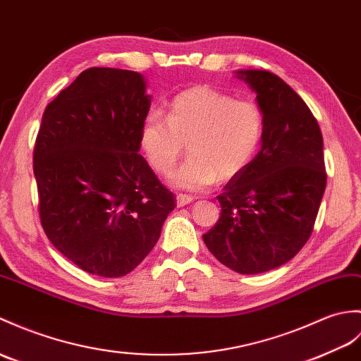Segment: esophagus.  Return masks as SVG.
I'll use <instances>...</instances> for the list:
<instances>
[{"label":"esophagus","mask_w":361,"mask_h":361,"mask_svg":"<svg viewBox=\"0 0 361 361\" xmlns=\"http://www.w3.org/2000/svg\"><path fill=\"white\" fill-rule=\"evenodd\" d=\"M192 201H194V197H190V195H183V194L177 195V206L178 207L188 206L189 203H192Z\"/></svg>","instance_id":"esophagus-1"}]
</instances>
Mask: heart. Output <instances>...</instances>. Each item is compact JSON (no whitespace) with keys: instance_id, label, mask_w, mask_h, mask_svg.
<instances>
[{"instance_id":"b5f03b06","label":"heart","mask_w":361,"mask_h":361,"mask_svg":"<svg viewBox=\"0 0 361 361\" xmlns=\"http://www.w3.org/2000/svg\"><path fill=\"white\" fill-rule=\"evenodd\" d=\"M263 133L264 116L257 103L235 99L211 86H194L172 98L167 118L157 111L142 118L140 147L149 166L166 175L188 142L190 157L169 183L181 190L200 192L245 171L258 152Z\"/></svg>"}]
</instances>
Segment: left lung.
I'll return each instance as SVG.
<instances>
[{
  "label": "left lung",
  "instance_id": "8db88e82",
  "mask_svg": "<svg viewBox=\"0 0 361 361\" xmlns=\"http://www.w3.org/2000/svg\"><path fill=\"white\" fill-rule=\"evenodd\" d=\"M264 116L262 149L219 195L221 215L203 235L238 274L272 271L294 258L314 229L326 189L320 126L297 92L267 71H237Z\"/></svg>",
  "mask_w": 361,
  "mask_h": 361
}]
</instances>
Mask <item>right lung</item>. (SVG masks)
Wrapping results in <instances>:
<instances>
[{"label":"right lung","instance_id":"obj_1","mask_svg":"<svg viewBox=\"0 0 361 361\" xmlns=\"http://www.w3.org/2000/svg\"><path fill=\"white\" fill-rule=\"evenodd\" d=\"M150 99L141 73L92 67L43 114L33 149L41 226L89 274L132 272L177 206L138 154Z\"/></svg>","mask_w":361,"mask_h":361}]
</instances>
